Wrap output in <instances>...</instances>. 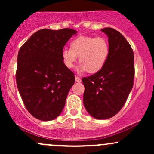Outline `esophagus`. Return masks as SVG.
<instances>
[{
  "instance_id": "1",
  "label": "esophagus",
  "mask_w": 154,
  "mask_h": 154,
  "mask_svg": "<svg viewBox=\"0 0 154 154\" xmlns=\"http://www.w3.org/2000/svg\"><path fill=\"white\" fill-rule=\"evenodd\" d=\"M75 81L77 82H81V79L79 78V77H77V76H75Z\"/></svg>"
}]
</instances>
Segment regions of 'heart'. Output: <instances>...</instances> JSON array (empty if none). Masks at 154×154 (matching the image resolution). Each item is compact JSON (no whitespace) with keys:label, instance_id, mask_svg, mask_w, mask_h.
<instances>
[{"label":"heart","instance_id":"heart-1","mask_svg":"<svg viewBox=\"0 0 154 154\" xmlns=\"http://www.w3.org/2000/svg\"><path fill=\"white\" fill-rule=\"evenodd\" d=\"M109 53L110 47L105 38L79 36L70 42L69 50L62 51L61 59L66 68L72 69L79 56L81 64L77 68V72L95 74L105 66Z\"/></svg>","mask_w":154,"mask_h":154}]
</instances>
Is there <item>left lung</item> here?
<instances>
[{
  "label": "left lung",
  "instance_id": "8db88e82",
  "mask_svg": "<svg viewBox=\"0 0 154 154\" xmlns=\"http://www.w3.org/2000/svg\"><path fill=\"white\" fill-rule=\"evenodd\" d=\"M101 31L109 38V59L100 72L83 77V103L93 117L106 119L123 107L133 86L135 76L133 51L121 33L113 28Z\"/></svg>",
  "mask_w": 154,
  "mask_h": 154
}]
</instances>
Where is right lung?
Here are the masks:
<instances>
[{
  "label": "right lung",
  "mask_w": 154,
  "mask_h": 154,
  "mask_svg": "<svg viewBox=\"0 0 154 154\" xmlns=\"http://www.w3.org/2000/svg\"><path fill=\"white\" fill-rule=\"evenodd\" d=\"M75 29H42L20 48L16 73L17 88L27 111L51 121L62 111L75 75L63 64L61 52Z\"/></svg>",
  "instance_id": "obj_1"
}]
</instances>
